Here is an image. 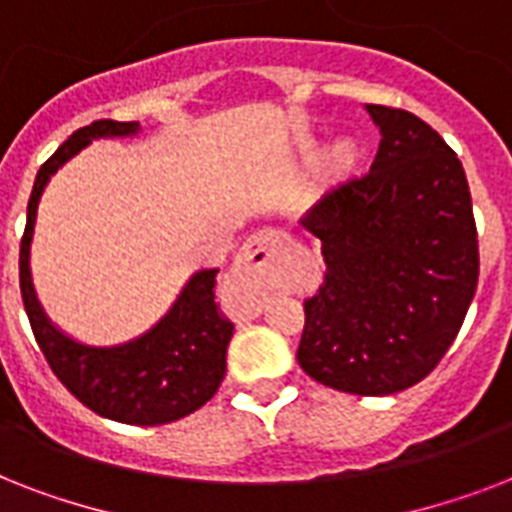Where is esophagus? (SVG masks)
<instances>
[{"label": "esophagus", "instance_id": "obj_1", "mask_svg": "<svg viewBox=\"0 0 512 512\" xmlns=\"http://www.w3.org/2000/svg\"><path fill=\"white\" fill-rule=\"evenodd\" d=\"M284 236L279 231H260L244 244L239 260L233 265V271L225 276V289L231 292L236 300H241V311L247 316H257L263 308V300L252 287V276H255L263 265L271 263V257L276 255Z\"/></svg>", "mask_w": 512, "mask_h": 512}]
</instances>
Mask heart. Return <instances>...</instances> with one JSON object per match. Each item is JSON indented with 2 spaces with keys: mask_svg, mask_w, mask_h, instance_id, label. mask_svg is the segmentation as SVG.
Instances as JSON below:
<instances>
[{
  "mask_svg": "<svg viewBox=\"0 0 512 512\" xmlns=\"http://www.w3.org/2000/svg\"><path fill=\"white\" fill-rule=\"evenodd\" d=\"M332 159H335V164H350L353 159H356V146L350 143V140H342V143H337L335 151H332Z\"/></svg>",
  "mask_w": 512,
  "mask_h": 512,
  "instance_id": "b5f03b06",
  "label": "heart"
}]
</instances>
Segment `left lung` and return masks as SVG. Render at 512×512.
Returning <instances> with one entry per match:
<instances>
[{
	"label": "left lung",
	"instance_id": "obj_1",
	"mask_svg": "<svg viewBox=\"0 0 512 512\" xmlns=\"http://www.w3.org/2000/svg\"><path fill=\"white\" fill-rule=\"evenodd\" d=\"M380 127L369 172L329 188L303 228L321 241L324 284L305 300L297 361L327 388L390 396L444 358L478 287L468 177L409 111L366 106Z\"/></svg>",
	"mask_w": 512,
	"mask_h": 512
}]
</instances>
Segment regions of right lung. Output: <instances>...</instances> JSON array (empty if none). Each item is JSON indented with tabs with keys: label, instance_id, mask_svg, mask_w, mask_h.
Here are the masks:
<instances>
[{
	"label": "right lung",
	"instance_id": "add662e5",
	"mask_svg": "<svg viewBox=\"0 0 512 512\" xmlns=\"http://www.w3.org/2000/svg\"><path fill=\"white\" fill-rule=\"evenodd\" d=\"M140 130V122L100 119L76 130L39 167L20 239V295L47 364L87 409L127 425H164L207 404L225 377L233 324L215 303L217 268L193 273L154 327L119 345H87L68 337L47 319L31 281L36 209L50 177L92 140L132 138Z\"/></svg>",
	"mask_w": 512,
	"mask_h": 512
}]
</instances>
